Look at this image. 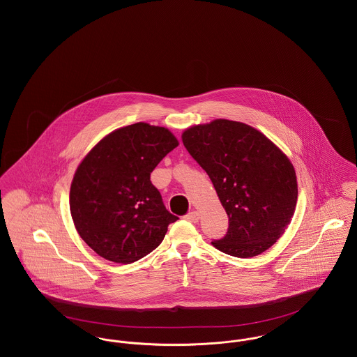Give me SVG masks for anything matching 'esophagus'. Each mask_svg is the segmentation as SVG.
Masks as SVG:
<instances>
[{
  "instance_id": "1",
  "label": "esophagus",
  "mask_w": 357,
  "mask_h": 357,
  "mask_svg": "<svg viewBox=\"0 0 357 357\" xmlns=\"http://www.w3.org/2000/svg\"><path fill=\"white\" fill-rule=\"evenodd\" d=\"M185 218H186L187 221L192 222V223H197V222L199 221V213L198 211H191V213H188L185 215Z\"/></svg>"
}]
</instances>
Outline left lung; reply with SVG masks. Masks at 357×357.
Wrapping results in <instances>:
<instances>
[{
  "mask_svg": "<svg viewBox=\"0 0 357 357\" xmlns=\"http://www.w3.org/2000/svg\"><path fill=\"white\" fill-rule=\"evenodd\" d=\"M182 140L207 172L229 217L227 233L211 243L239 258L268 250L284 234L297 202L288 156L253 127L233 120L194 126Z\"/></svg>",
  "mask_w": 357,
  "mask_h": 357,
  "instance_id": "left-lung-1",
  "label": "left lung"
}]
</instances>
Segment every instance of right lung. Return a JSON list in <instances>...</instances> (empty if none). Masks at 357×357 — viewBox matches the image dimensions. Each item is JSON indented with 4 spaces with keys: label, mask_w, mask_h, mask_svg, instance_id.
Masks as SVG:
<instances>
[{
    "label": "right lung",
    "mask_w": 357,
    "mask_h": 357,
    "mask_svg": "<svg viewBox=\"0 0 357 357\" xmlns=\"http://www.w3.org/2000/svg\"><path fill=\"white\" fill-rule=\"evenodd\" d=\"M165 127L135 123L102 139L75 172L69 207L77 233L98 255L131 264L159 246L172 222L150 175L178 146Z\"/></svg>",
    "instance_id": "add662e5"
}]
</instances>
